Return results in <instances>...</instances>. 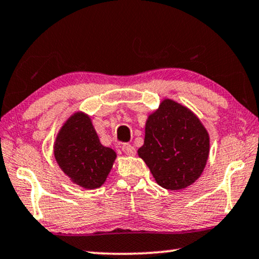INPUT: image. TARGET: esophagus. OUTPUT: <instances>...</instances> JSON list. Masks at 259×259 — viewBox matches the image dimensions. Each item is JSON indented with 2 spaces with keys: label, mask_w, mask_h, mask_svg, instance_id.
Returning a JSON list of instances; mask_svg holds the SVG:
<instances>
[{
  "label": "esophagus",
  "mask_w": 259,
  "mask_h": 259,
  "mask_svg": "<svg viewBox=\"0 0 259 259\" xmlns=\"http://www.w3.org/2000/svg\"><path fill=\"white\" fill-rule=\"evenodd\" d=\"M122 151L125 155H129V156H133V155H135L136 154V150H135V148H134L132 144H129V143H125V144H123V147H122Z\"/></svg>",
  "instance_id": "1"
}]
</instances>
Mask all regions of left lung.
Here are the masks:
<instances>
[{"label":"left lung","instance_id":"left-lung-1","mask_svg":"<svg viewBox=\"0 0 259 259\" xmlns=\"http://www.w3.org/2000/svg\"><path fill=\"white\" fill-rule=\"evenodd\" d=\"M137 153L157 185L180 191L194 184L204 171L209 135L187 106L165 98L148 116L144 143Z\"/></svg>","mask_w":259,"mask_h":259}]
</instances>
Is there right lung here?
<instances>
[{
  "mask_svg": "<svg viewBox=\"0 0 259 259\" xmlns=\"http://www.w3.org/2000/svg\"><path fill=\"white\" fill-rule=\"evenodd\" d=\"M54 157L73 184L96 189L104 185L117 155L101 143L90 116L77 111L68 117L58 133Z\"/></svg>",
  "mask_w": 259,
  "mask_h": 259,
  "instance_id": "add662e5",
  "label": "right lung"
}]
</instances>
